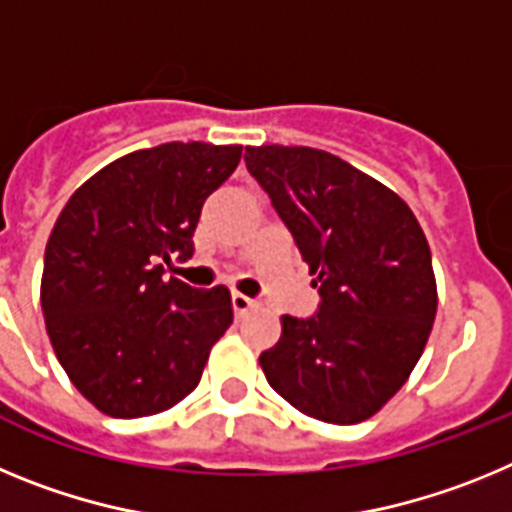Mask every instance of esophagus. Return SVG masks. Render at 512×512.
<instances>
[{"label": "esophagus", "instance_id": "1", "mask_svg": "<svg viewBox=\"0 0 512 512\" xmlns=\"http://www.w3.org/2000/svg\"><path fill=\"white\" fill-rule=\"evenodd\" d=\"M230 302H233L235 315H243V312H248V310H251V307H253L251 297L241 295V292H233V297H230Z\"/></svg>", "mask_w": 512, "mask_h": 512}]
</instances>
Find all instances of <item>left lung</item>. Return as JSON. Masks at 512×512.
I'll use <instances>...</instances> for the list:
<instances>
[{"label":"left lung","instance_id":"obj_1","mask_svg":"<svg viewBox=\"0 0 512 512\" xmlns=\"http://www.w3.org/2000/svg\"><path fill=\"white\" fill-rule=\"evenodd\" d=\"M243 158L320 295L312 318H282L259 356L266 382L310 418H372L408 382L436 318L423 228L392 189L328 151L248 146Z\"/></svg>","mask_w":512,"mask_h":512}]
</instances>
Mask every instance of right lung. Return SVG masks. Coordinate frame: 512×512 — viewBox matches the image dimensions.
Returning <instances> with one entry per match:
<instances>
[{
	"label": "right lung",
	"instance_id": "obj_1",
	"mask_svg": "<svg viewBox=\"0 0 512 512\" xmlns=\"http://www.w3.org/2000/svg\"><path fill=\"white\" fill-rule=\"evenodd\" d=\"M241 151L174 140L128 153L58 215L40 282L45 328L76 390L104 415L174 408L233 323L228 289L164 279V264L192 256L202 205Z\"/></svg>",
	"mask_w": 512,
	"mask_h": 512
}]
</instances>
